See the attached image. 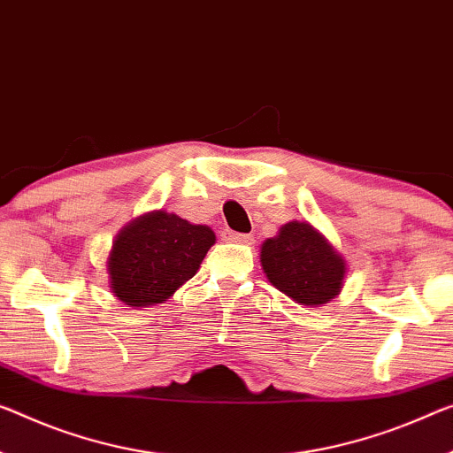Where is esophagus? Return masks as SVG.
<instances>
[{
	"instance_id": "34e87169",
	"label": "esophagus",
	"mask_w": 453,
	"mask_h": 453,
	"mask_svg": "<svg viewBox=\"0 0 453 453\" xmlns=\"http://www.w3.org/2000/svg\"><path fill=\"white\" fill-rule=\"evenodd\" d=\"M222 236H225V241L242 242V245H253V236L242 234V233H234V231H231V228H226V231L222 233Z\"/></svg>"
}]
</instances>
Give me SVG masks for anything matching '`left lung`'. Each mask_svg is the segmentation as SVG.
Returning <instances> with one entry per match:
<instances>
[{
	"instance_id": "obj_1",
	"label": "left lung",
	"mask_w": 453,
	"mask_h": 453,
	"mask_svg": "<svg viewBox=\"0 0 453 453\" xmlns=\"http://www.w3.org/2000/svg\"><path fill=\"white\" fill-rule=\"evenodd\" d=\"M267 280L302 305L328 303L342 288L346 263L308 222H288L261 247Z\"/></svg>"
}]
</instances>
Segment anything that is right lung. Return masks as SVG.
Wrapping results in <instances>:
<instances>
[{
	"label": "right lung",
	"mask_w": 453,
	"mask_h": 453,
	"mask_svg": "<svg viewBox=\"0 0 453 453\" xmlns=\"http://www.w3.org/2000/svg\"><path fill=\"white\" fill-rule=\"evenodd\" d=\"M217 236L204 225L164 211L145 214L123 228L109 257L111 289L123 303H162L192 280Z\"/></svg>",
	"instance_id": "obj_1"
}]
</instances>
